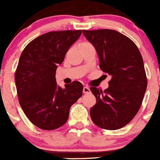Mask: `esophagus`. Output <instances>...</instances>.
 I'll return each instance as SVG.
<instances>
[{
    "instance_id": "esophagus-1",
    "label": "esophagus",
    "mask_w": 160,
    "mask_h": 160,
    "mask_svg": "<svg viewBox=\"0 0 160 160\" xmlns=\"http://www.w3.org/2000/svg\"><path fill=\"white\" fill-rule=\"evenodd\" d=\"M83 93H89L90 92V88H88V86H85L83 89Z\"/></svg>"
}]
</instances>
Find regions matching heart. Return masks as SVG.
<instances>
[{
  "mask_svg": "<svg viewBox=\"0 0 160 160\" xmlns=\"http://www.w3.org/2000/svg\"><path fill=\"white\" fill-rule=\"evenodd\" d=\"M91 46V45L88 42H81L80 45H79V48L80 49V48L86 47V46Z\"/></svg>",
  "mask_w": 160,
  "mask_h": 160,
  "instance_id": "b5f03b06",
  "label": "heart"
}]
</instances>
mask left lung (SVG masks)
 <instances>
[{
	"instance_id": "left-lung-1",
	"label": "left lung",
	"mask_w": 160,
	"mask_h": 160,
	"mask_svg": "<svg viewBox=\"0 0 160 160\" xmlns=\"http://www.w3.org/2000/svg\"><path fill=\"white\" fill-rule=\"evenodd\" d=\"M83 33L96 49L101 70L111 76L104 91L90 87L97 101L90 108V118L100 128L119 129L136 115L147 88L142 55L129 38L115 30Z\"/></svg>"
}]
</instances>
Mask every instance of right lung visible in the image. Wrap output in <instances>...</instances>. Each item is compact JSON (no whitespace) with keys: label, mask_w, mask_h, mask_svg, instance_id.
Here are the masks:
<instances>
[{"label":"right lung","mask_w":160,"mask_h":160,"mask_svg":"<svg viewBox=\"0 0 160 160\" xmlns=\"http://www.w3.org/2000/svg\"><path fill=\"white\" fill-rule=\"evenodd\" d=\"M81 30L50 32L37 37L22 52L15 72L19 104L33 125L54 130L67 122L70 107L83 94L79 81L58 86L56 71Z\"/></svg>","instance_id":"1"}]
</instances>
